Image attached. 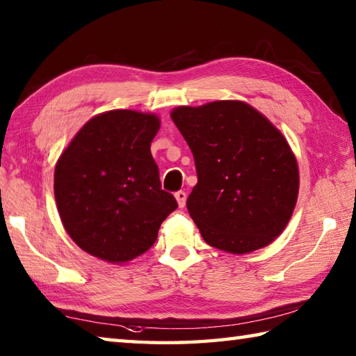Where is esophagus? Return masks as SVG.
Returning <instances> with one entry per match:
<instances>
[{"label":"esophagus","instance_id":"esophagus-1","mask_svg":"<svg viewBox=\"0 0 356 356\" xmlns=\"http://www.w3.org/2000/svg\"><path fill=\"white\" fill-rule=\"evenodd\" d=\"M176 201H177V206L182 209L185 207V202H186V193L185 191H177L176 193Z\"/></svg>","mask_w":356,"mask_h":356}]
</instances>
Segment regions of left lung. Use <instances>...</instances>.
<instances>
[{
	"instance_id": "obj_1",
	"label": "left lung",
	"mask_w": 356,
	"mask_h": 356,
	"mask_svg": "<svg viewBox=\"0 0 356 356\" xmlns=\"http://www.w3.org/2000/svg\"><path fill=\"white\" fill-rule=\"evenodd\" d=\"M171 119L195 156L197 184L186 209L206 243L248 254L280 237L300 188L286 136L240 100L177 106Z\"/></svg>"
}]
</instances>
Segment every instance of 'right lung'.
I'll use <instances>...</instances> for the list:
<instances>
[{
  "label": "right lung",
  "instance_id": "1",
  "mask_svg": "<svg viewBox=\"0 0 356 356\" xmlns=\"http://www.w3.org/2000/svg\"><path fill=\"white\" fill-rule=\"evenodd\" d=\"M160 118L111 110L89 119L59 155L55 200L63 226L83 251L125 264L155 243L177 202L161 190L150 143Z\"/></svg>",
  "mask_w": 356,
  "mask_h": 356
}]
</instances>
